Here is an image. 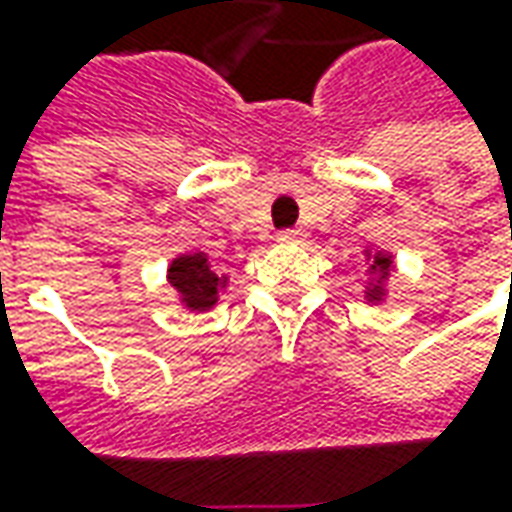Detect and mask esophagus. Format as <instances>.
I'll return each instance as SVG.
<instances>
[{
	"mask_svg": "<svg viewBox=\"0 0 512 512\" xmlns=\"http://www.w3.org/2000/svg\"><path fill=\"white\" fill-rule=\"evenodd\" d=\"M279 242H285V245H299V242H305V230H302V227L282 230V233H279Z\"/></svg>",
	"mask_w": 512,
	"mask_h": 512,
	"instance_id": "esophagus-1",
	"label": "esophagus"
}]
</instances>
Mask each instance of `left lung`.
Listing matches in <instances>:
<instances>
[{"instance_id": "8db88e82", "label": "left lung", "mask_w": 512, "mask_h": 512, "mask_svg": "<svg viewBox=\"0 0 512 512\" xmlns=\"http://www.w3.org/2000/svg\"><path fill=\"white\" fill-rule=\"evenodd\" d=\"M364 262V302L367 305H382L390 296V276L399 270L396 267V256L390 250H384L379 245H364L362 250Z\"/></svg>"}]
</instances>
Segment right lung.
I'll use <instances>...</instances> for the list:
<instances>
[{"instance_id": "1", "label": "right lung", "mask_w": 512, "mask_h": 512, "mask_svg": "<svg viewBox=\"0 0 512 512\" xmlns=\"http://www.w3.org/2000/svg\"><path fill=\"white\" fill-rule=\"evenodd\" d=\"M168 285L173 287L179 305L190 313H202L219 305L222 290L230 285V276L222 273L219 262L207 256L205 250H187L179 253L168 265Z\"/></svg>"}]
</instances>
